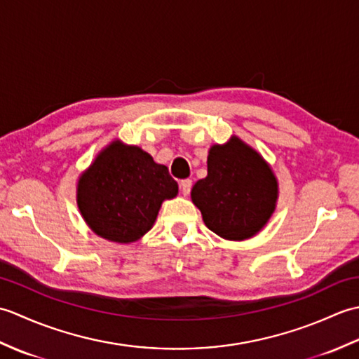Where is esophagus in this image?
Masks as SVG:
<instances>
[{"label": "esophagus", "mask_w": 359, "mask_h": 359, "mask_svg": "<svg viewBox=\"0 0 359 359\" xmlns=\"http://www.w3.org/2000/svg\"><path fill=\"white\" fill-rule=\"evenodd\" d=\"M191 187H193V182L189 180V179L182 180V182H180V191H182V194L188 196L189 191H191Z\"/></svg>", "instance_id": "1"}]
</instances>
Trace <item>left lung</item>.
Returning <instances> with one entry per match:
<instances>
[{
	"label": "left lung",
	"instance_id": "1",
	"mask_svg": "<svg viewBox=\"0 0 359 359\" xmlns=\"http://www.w3.org/2000/svg\"><path fill=\"white\" fill-rule=\"evenodd\" d=\"M207 166V177L191 189L205 225L226 241L251 239L269 224L278 205L279 184L270 163L231 135L210 148Z\"/></svg>",
	"mask_w": 359,
	"mask_h": 359
}]
</instances>
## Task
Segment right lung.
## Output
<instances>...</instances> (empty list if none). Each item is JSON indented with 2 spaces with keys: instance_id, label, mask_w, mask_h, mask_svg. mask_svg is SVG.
I'll use <instances>...</instances> for the list:
<instances>
[{
  "instance_id": "add662e5",
  "label": "right lung",
  "mask_w": 359,
  "mask_h": 359,
  "mask_svg": "<svg viewBox=\"0 0 359 359\" xmlns=\"http://www.w3.org/2000/svg\"><path fill=\"white\" fill-rule=\"evenodd\" d=\"M179 185L165 165L134 144L116 139L98 152L77 182V205L100 238L133 243L154 225L160 207Z\"/></svg>"
}]
</instances>
